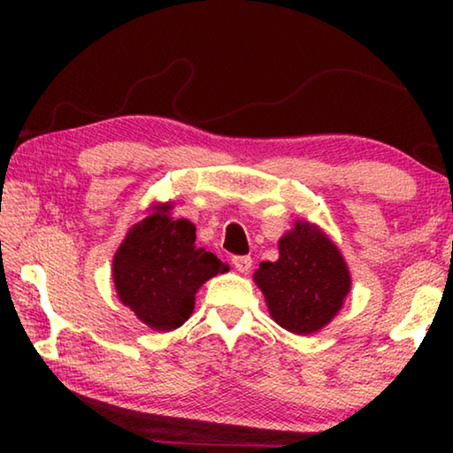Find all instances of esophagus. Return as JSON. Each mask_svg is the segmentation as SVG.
<instances>
[{
  "mask_svg": "<svg viewBox=\"0 0 453 453\" xmlns=\"http://www.w3.org/2000/svg\"><path fill=\"white\" fill-rule=\"evenodd\" d=\"M232 264L240 273H248L251 270V257L250 256H234Z\"/></svg>",
  "mask_w": 453,
  "mask_h": 453,
  "instance_id": "esophagus-1",
  "label": "esophagus"
}]
</instances>
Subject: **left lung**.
Instances as JSON below:
<instances>
[{
    "instance_id": "1",
    "label": "left lung",
    "mask_w": 453,
    "mask_h": 453,
    "mask_svg": "<svg viewBox=\"0 0 453 453\" xmlns=\"http://www.w3.org/2000/svg\"><path fill=\"white\" fill-rule=\"evenodd\" d=\"M254 280L272 318L294 334L324 327L349 291L346 262L327 237L310 224H296L280 240L278 262L259 264Z\"/></svg>"
}]
</instances>
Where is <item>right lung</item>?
<instances>
[{
  "mask_svg": "<svg viewBox=\"0 0 453 453\" xmlns=\"http://www.w3.org/2000/svg\"><path fill=\"white\" fill-rule=\"evenodd\" d=\"M167 205L129 229L113 257V283L119 300L157 332L180 327L194 311L196 291L226 264L196 248V227L172 219Z\"/></svg>",
  "mask_w": 453,
  "mask_h": 453,
  "instance_id": "right-lung-1",
  "label": "right lung"
}]
</instances>
